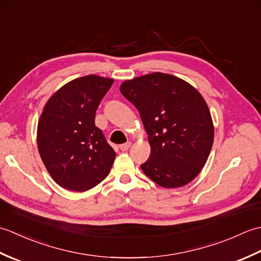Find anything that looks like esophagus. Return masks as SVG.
<instances>
[{
  "instance_id": "1",
  "label": "esophagus",
  "mask_w": 261,
  "mask_h": 261,
  "mask_svg": "<svg viewBox=\"0 0 261 261\" xmlns=\"http://www.w3.org/2000/svg\"><path fill=\"white\" fill-rule=\"evenodd\" d=\"M130 146H131V142H125V143H123V145L120 146V149L122 151H126L127 149L130 148Z\"/></svg>"
}]
</instances>
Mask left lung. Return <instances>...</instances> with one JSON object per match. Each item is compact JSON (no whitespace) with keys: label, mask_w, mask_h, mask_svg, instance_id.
I'll return each instance as SVG.
<instances>
[{"label":"left lung","mask_w":261,"mask_h":261,"mask_svg":"<svg viewBox=\"0 0 261 261\" xmlns=\"http://www.w3.org/2000/svg\"><path fill=\"white\" fill-rule=\"evenodd\" d=\"M120 91L135 105L148 134L151 152L141 169L165 188L192 181L208 158L214 127L206 102L187 82L152 73L121 84Z\"/></svg>","instance_id":"8db88e82"}]
</instances>
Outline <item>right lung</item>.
<instances>
[{"instance_id":"obj_1","label":"right lung","mask_w":261,"mask_h":261,"mask_svg":"<svg viewBox=\"0 0 261 261\" xmlns=\"http://www.w3.org/2000/svg\"><path fill=\"white\" fill-rule=\"evenodd\" d=\"M113 84L97 75L80 77L48 99L38 122L37 143L53 179L63 188L85 192L99 184L115 159L95 113Z\"/></svg>"}]
</instances>
